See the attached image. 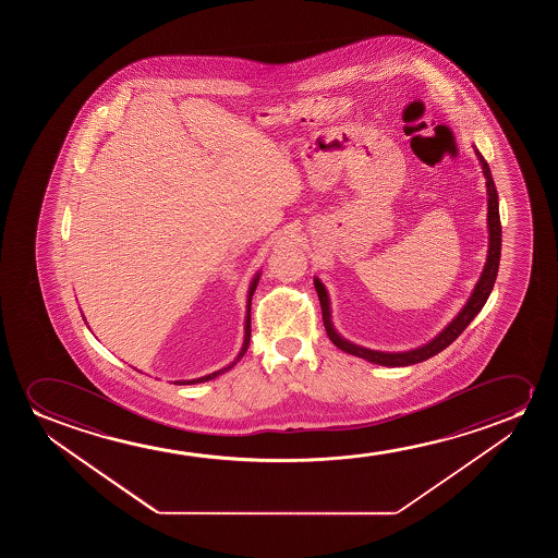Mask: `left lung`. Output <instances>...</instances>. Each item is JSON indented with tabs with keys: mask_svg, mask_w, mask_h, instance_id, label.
<instances>
[{
	"mask_svg": "<svg viewBox=\"0 0 558 558\" xmlns=\"http://www.w3.org/2000/svg\"><path fill=\"white\" fill-rule=\"evenodd\" d=\"M478 160H481L482 169H484V177H486V186H488V229H489V252L486 267L482 272L481 280L474 288L473 295L466 301L463 311L458 314V318L451 322L448 328L444 329L440 336L436 337L435 341L415 349V351L408 352H379L369 351L359 344L349 343L341 337L337 336L336 329L331 326V318H329V301L326 288L322 286L320 280H314L316 291H318V299H320L322 306V320H324V328L328 331L329 341L339 347L341 351L360 356V359L374 362V364H381V366H412L423 360L433 359L438 352H442L446 347H450L456 339H458L466 326L473 322L474 316L481 313L482 306L488 301L489 293L494 290L496 283L497 270H499V255H501V221H499V207H497V191L494 179H492V171L488 168V161L482 158L478 150H474Z\"/></svg>",
	"mask_w": 558,
	"mask_h": 558,
	"instance_id": "8db88e82",
	"label": "left lung"
}]
</instances>
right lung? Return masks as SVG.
Segmentation results:
<instances>
[{
    "label": "right lung",
    "mask_w": 558,
    "mask_h": 558,
    "mask_svg": "<svg viewBox=\"0 0 558 558\" xmlns=\"http://www.w3.org/2000/svg\"><path fill=\"white\" fill-rule=\"evenodd\" d=\"M257 280L259 278H255L252 282V288H250V298H247V316H245V337H244V347H242V351H240V354H238V359L230 364V366L222 367V369H219V372H215V374L206 375V377H199V379H192V381H177L179 385H194V383H204L209 381V379H214V377H217V375L225 374V372H229L230 367L234 366L236 364L238 360L242 359L244 356L245 351H247V347H250V337H252V316H250V308H252V295L253 291H255V288H257Z\"/></svg>",
    "instance_id": "obj_1"
}]
</instances>
